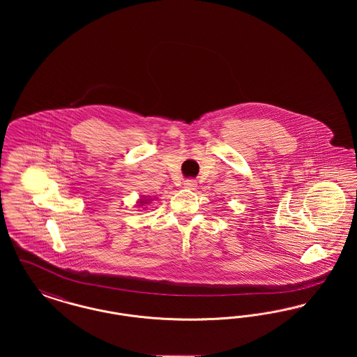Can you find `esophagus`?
Masks as SVG:
<instances>
[{"mask_svg": "<svg viewBox=\"0 0 357 357\" xmlns=\"http://www.w3.org/2000/svg\"><path fill=\"white\" fill-rule=\"evenodd\" d=\"M185 186L187 188H194V187L197 186V182L194 179H187V181H185Z\"/></svg>", "mask_w": 357, "mask_h": 357, "instance_id": "obj_1", "label": "esophagus"}]
</instances>
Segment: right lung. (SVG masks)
<instances>
[{
	"mask_svg": "<svg viewBox=\"0 0 357 357\" xmlns=\"http://www.w3.org/2000/svg\"><path fill=\"white\" fill-rule=\"evenodd\" d=\"M142 202H143V204H146V202H144V201H142Z\"/></svg>",
	"mask_w": 357,
	"mask_h": 357,
	"instance_id": "add662e5",
	"label": "right lung"
}]
</instances>
